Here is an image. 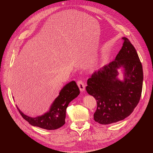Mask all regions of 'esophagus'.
<instances>
[{
  "label": "esophagus",
  "mask_w": 153,
  "mask_h": 153,
  "mask_svg": "<svg viewBox=\"0 0 153 153\" xmlns=\"http://www.w3.org/2000/svg\"><path fill=\"white\" fill-rule=\"evenodd\" d=\"M77 85L78 86V87H79L80 89V91L81 92H83L85 91V85H84V83L83 82L82 80H78L77 82Z\"/></svg>",
  "instance_id": "34e87169"
}]
</instances>
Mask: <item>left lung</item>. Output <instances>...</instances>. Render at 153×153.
<instances>
[{"label":"left lung","mask_w":153,"mask_h":153,"mask_svg":"<svg viewBox=\"0 0 153 153\" xmlns=\"http://www.w3.org/2000/svg\"><path fill=\"white\" fill-rule=\"evenodd\" d=\"M123 47L114 61L94 71L87 80L86 91L97 101L94 119L109 124L124 119L139 102L142 90L143 69L137 51L123 37ZM124 78H118V71Z\"/></svg>","instance_id":"8db88e82"}]
</instances>
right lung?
<instances>
[{
	"mask_svg": "<svg viewBox=\"0 0 153 153\" xmlns=\"http://www.w3.org/2000/svg\"><path fill=\"white\" fill-rule=\"evenodd\" d=\"M80 90L76 83L71 81L64 85L59 94L51 105L50 110L44 114L36 117L27 116L16 107L21 115L32 126L48 130H53L62 126L65 124L66 111L69 103L79 95Z\"/></svg>",
	"mask_w": 153,
	"mask_h": 153,
	"instance_id": "obj_1",
	"label": "right lung"
}]
</instances>
